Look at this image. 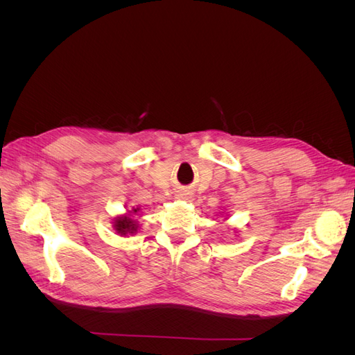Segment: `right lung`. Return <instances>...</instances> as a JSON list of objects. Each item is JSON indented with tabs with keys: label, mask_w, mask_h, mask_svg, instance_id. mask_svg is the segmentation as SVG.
Listing matches in <instances>:
<instances>
[{
	"label": "right lung",
	"mask_w": 355,
	"mask_h": 355,
	"mask_svg": "<svg viewBox=\"0 0 355 355\" xmlns=\"http://www.w3.org/2000/svg\"><path fill=\"white\" fill-rule=\"evenodd\" d=\"M137 210L139 209H133V211H128V213H137ZM114 228L116 230L118 234L121 235L135 234L137 230V222L128 216H120L114 220Z\"/></svg>",
	"instance_id": "right-lung-1"
}]
</instances>
